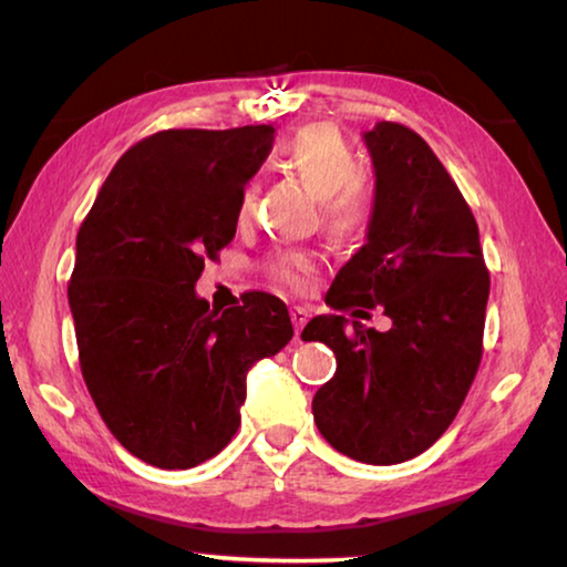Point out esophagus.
<instances>
[{"instance_id": "obj_1", "label": "esophagus", "mask_w": 567, "mask_h": 567, "mask_svg": "<svg viewBox=\"0 0 567 567\" xmlns=\"http://www.w3.org/2000/svg\"><path fill=\"white\" fill-rule=\"evenodd\" d=\"M290 318H292V324H295V334H300L302 328H305V322L310 320V312H307L305 307H292Z\"/></svg>"}]
</instances>
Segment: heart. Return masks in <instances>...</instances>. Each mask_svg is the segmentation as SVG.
Here are the masks:
<instances>
[{
    "instance_id": "heart-1",
    "label": "heart",
    "mask_w": 567,
    "mask_h": 567,
    "mask_svg": "<svg viewBox=\"0 0 567 567\" xmlns=\"http://www.w3.org/2000/svg\"><path fill=\"white\" fill-rule=\"evenodd\" d=\"M280 165L292 172L302 185L320 197L322 223L332 235L354 239L370 223V195L362 185V162L350 142L332 124H310L295 132L277 150ZM257 182H247L237 199V217L249 219L257 207ZM315 260L307 252H287L275 257L270 270L282 285H307Z\"/></svg>"
}]
</instances>
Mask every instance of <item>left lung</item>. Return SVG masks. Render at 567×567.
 Returning <instances> with one entry per match:
<instances>
[{"instance_id": "8db88e82", "label": "left lung", "mask_w": 567, "mask_h": 567, "mask_svg": "<svg viewBox=\"0 0 567 567\" xmlns=\"http://www.w3.org/2000/svg\"><path fill=\"white\" fill-rule=\"evenodd\" d=\"M364 145L375 167L368 243L324 302L340 312L380 305L392 328L320 315L302 340L324 342L338 360L312 400L322 437L360 463L395 465L445 433L473 385L491 272L463 192L427 142L405 124L378 122Z\"/></svg>"}]
</instances>
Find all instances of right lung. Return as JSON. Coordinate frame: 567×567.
<instances>
[{"label": "right lung", "mask_w": 567, "mask_h": 567, "mask_svg": "<svg viewBox=\"0 0 567 567\" xmlns=\"http://www.w3.org/2000/svg\"><path fill=\"white\" fill-rule=\"evenodd\" d=\"M272 140L270 124L150 134L76 233L66 295L82 378L110 433L155 467L215 457L239 427L247 370L292 340L280 297L245 292L219 312L195 292Z\"/></svg>", "instance_id": "right-lung-1"}]
</instances>
